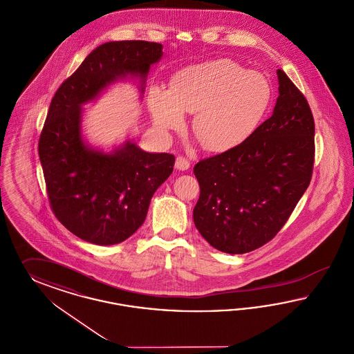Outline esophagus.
Returning a JSON list of instances; mask_svg holds the SVG:
<instances>
[{"label": "esophagus", "mask_w": 354, "mask_h": 354, "mask_svg": "<svg viewBox=\"0 0 354 354\" xmlns=\"http://www.w3.org/2000/svg\"><path fill=\"white\" fill-rule=\"evenodd\" d=\"M189 160L185 159L183 156H178L175 160V169L176 170L185 171L189 169Z\"/></svg>", "instance_id": "esophagus-1"}]
</instances>
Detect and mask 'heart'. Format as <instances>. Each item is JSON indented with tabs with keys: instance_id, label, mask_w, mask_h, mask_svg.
I'll list each match as a JSON object with an SVG mask.
<instances>
[{
	"instance_id": "1",
	"label": "heart",
	"mask_w": 354,
	"mask_h": 354,
	"mask_svg": "<svg viewBox=\"0 0 354 354\" xmlns=\"http://www.w3.org/2000/svg\"><path fill=\"white\" fill-rule=\"evenodd\" d=\"M272 101L269 79L230 59L209 60L176 72L169 89L154 86L147 104L156 127L176 129L194 113L191 129L200 145L223 153L246 141Z\"/></svg>"
}]
</instances>
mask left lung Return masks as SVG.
Listing matches in <instances>:
<instances>
[{
  "label": "left lung",
  "mask_w": 354,
  "mask_h": 354,
  "mask_svg": "<svg viewBox=\"0 0 354 354\" xmlns=\"http://www.w3.org/2000/svg\"><path fill=\"white\" fill-rule=\"evenodd\" d=\"M277 75L279 96L269 120L234 149L194 167L200 184L195 227L223 253H249L274 239L311 182V109L288 76Z\"/></svg>",
  "instance_id": "left-lung-1"
}]
</instances>
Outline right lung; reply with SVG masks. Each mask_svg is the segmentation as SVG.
Returning <instances> with one entry per match:
<instances>
[{
	"mask_svg": "<svg viewBox=\"0 0 354 354\" xmlns=\"http://www.w3.org/2000/svg\"><path fill=\"white\" fill-rule=\"evenodd\" d=\"M160 43L106 42L96 47L59 86L50 104L38 151L50 205L79 239L115 245L137 232L158 187L174 170L175 156L147 153L127 140L104 151L85 141L83 106L127 77L138 79L163 55Z\"/></svg>",
	"mask_w": 354,
	"mask_h": 354,
	"instance_id": "add662e5",
	"label": "right lung"
}]
</instances>
